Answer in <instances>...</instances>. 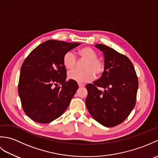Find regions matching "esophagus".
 <instances>
[{
	"label": "esophagus",
	"instance_id": "esophagus-1",
	"mask_svg": "<svg viewBox=\"0 0 158 158\" xmlns=\"http://www.w3.org/2000/svg\"><path fill=\"white\" fill-rule=\"evenodd\" d=\"M78 85L79 88H83V87L85 86V85L83 84V83H78Z\"/></svg>",
	"mask_w": 158,
	"mask_h": 158
}]
</instances>
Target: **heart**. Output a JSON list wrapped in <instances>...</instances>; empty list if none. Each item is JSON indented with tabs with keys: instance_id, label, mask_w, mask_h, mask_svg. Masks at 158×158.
Masks as SVG:
<instances>
[{
	"instance_id": "1",
	"label": "heart",
	"mask_w": 158,
	"mask_h": 158,
	"mask_svg": "<svg viewBox=\"0 0 158 158\" xmlns=\"http://www.w3.org/2000/svg\"><path fill=\"white\" fill-rule=\"evenodd\" d=\"M78 56L81 60H86L83 69L84 70H72L68 73L69 79L79 83L92 81L94 78V74L99 77L105 70L104 63L97 59V53L89 47H84L77 52ZM63 64L67 69H73L77 64L76 56L71 51L67 52L63 56Z\"/></svg>"
}]
</instances>
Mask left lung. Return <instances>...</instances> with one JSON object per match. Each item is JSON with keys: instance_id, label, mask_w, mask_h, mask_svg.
Listing matches in <instances>:
<instances>
[{"instance_id": "obj_1", "label": "left lung", "mask_w": 158, "mask_h": 158, "mask_svg": "<svg viewBox=\"0 0 158 158\" xmlns=\"http://www.w3.org/2000/svg\"><path fill=\"white\" fill-rule=\"evenodd\" d=\"M95 47L103 53L105 70L98 80L86 85L85 105L96 122L114 127L122 123L135 106L138 77L127 57L105 45Z\"/></svg>"}]
</instances>
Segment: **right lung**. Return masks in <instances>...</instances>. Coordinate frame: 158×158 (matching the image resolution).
I'll return each instance as SVG.
<instances>
[{"label": "right lung", "mask_w": 158, "mask_h": 158, "mask_svg": "<svg viewBox=\"0 0 158 158\" xmlns=\"http://www.w3.org/2000/svg\"><path fill=\"white\" fill-rule=\"evenodd\" d=\"M80 44L48 40L33 49L23 62L18 93L23 111L35 122H52L68 108L79 86L71 79L66 81L63 56Z\"/></svg>", "instance_id": "right-lung-1"}]
</instances>
